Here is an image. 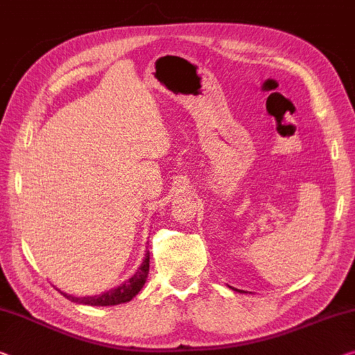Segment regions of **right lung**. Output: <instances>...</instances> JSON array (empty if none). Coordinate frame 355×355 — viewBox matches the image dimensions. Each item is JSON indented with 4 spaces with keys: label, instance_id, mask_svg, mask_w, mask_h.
<instances>
[{
    "label": "right lung",
    "instance_id": "add662e5",
    "mask_svg": "<svg viewBox=\"0 0 355 355\" xmlns=\"http://www.w3.org/2000/svg\"><path fill=\"white\" fill-rule=\"evenodd\" d=\"M147 275H149V252L146 254V259L143 263H141V268L135 272V276L130 277L128 281H125L123 284L119 286L117 288H112L106 293H101L98 297H73L68 295V293H63V297H67L71 302L76 303H84L90 304V306H112V304H121L127 303L136 297L141 288H143L144 282L147 279Z\"/></svg>",
    "mask_w": 355,
    "mask_h": 355
}]
</instances>
